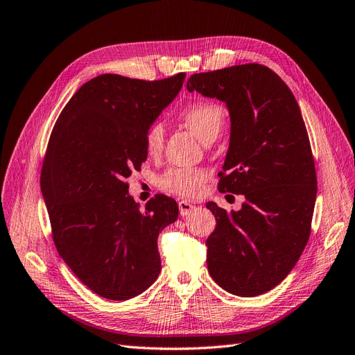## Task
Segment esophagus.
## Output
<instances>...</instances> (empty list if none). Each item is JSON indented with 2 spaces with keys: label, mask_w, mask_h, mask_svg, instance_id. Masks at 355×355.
Returning a JSON list of instances; mask_svg holds the SVG:
<instances>
[{
  "label": "esophagus",
  "mask_w": 355,
  "mask_h": 355,
  "mask_svg": "<svg viewBox=\"0 0 355 355\" xmlns=\"http://www.w3.org/2000/svg\"><path fill=\"white\" fill-rule=\"evenodd\" d=\"M178 208H180V214L181 216H187L190 211L195 210V205L187 202V201H180L178 202Z\"/></svg>",
  "instance_id": "esophagus-1"
}]
</instances>
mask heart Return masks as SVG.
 Segmentation results:
<instances>
[{
    "mask_svg": "<svg viewBox=\"0 0 355 355\" xmlns=\"http://www.w3.org/2000/svg\"><path fill=\"white\" fill-rule=\"evenodd\" d=\"M180 118L199 139L211 142L225 124V109L210 100L189 103L180 111ZM165 145V127L156 121L148 125L144 136V147L148 156H159ZM207 181L202 168H169L157 177V186L177 196L192 198L201 192Z\"/></svg>",
    "mask_w": 355,
    "mask_h": 355,
    "instance_id": "b5f03b06",
    "label": "heart"
}]
</instances>
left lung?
I'll return each instance as SVG.
<instances>
[{
  "instance_id": "obj_1",
  "label": "left lung",
  "mask_w": 355,
  "mask_h": 355,
  "mask_svg": "<svg viewBox=\"0 0 355 355\" xmlns=\"http://www.w3.org/2000/svg\"><path fill=\"white\" fill-rule=\"evenodd\" d=\"M187 89L228 106L231 142L217 189L246 196L240 211L207 204L216 217L208 271L234 295H261L289 275L311 237L316 171L302 111L280 76L257 62L195 73Z\"/></svg>"
}]
</instances>
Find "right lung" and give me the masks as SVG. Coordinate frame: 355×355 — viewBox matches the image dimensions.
Returning a JSON list of instances; mask_svg holds the SVG:
<instances>
[{"label":"right lung","instance_id":"obj_1","mask_svg":"<svg viewBox=\"0 0 355 355\" xmlns=\"http://www.w3.org/2000/svg\"><path fill=\"white\" fill-rule=\"evenodd\" d=\"M184 78L100 75L76 91L52 129L40 187L53 244L75 276L103 298H133L160 272L157 237L177 220L178 205L156 195L141 208L125 180L147 160L145 132Z\"/></svg>","mask_w":355,"mask_h":355}]
</instances>
